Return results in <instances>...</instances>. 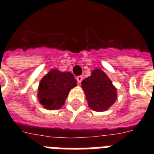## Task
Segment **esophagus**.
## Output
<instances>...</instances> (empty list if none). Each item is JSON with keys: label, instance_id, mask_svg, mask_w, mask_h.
<instances>
[{"label": "esophagus", "instance_id": "obj_1", "mask_svg": "<svg viewBox=\"0 0 154 154\" xmlns=\"http://www.w3.org/2000/svg\"><path fill=\"white\" fill-rule=\"evenodd\" d=\"M82 80H83V76H78V77H77V81L79 84L82 83Z\"/></svg>", "mask_w": 154, "mask_h": 154}]
</instances>
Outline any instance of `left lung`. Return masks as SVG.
<instances>
[{"label": "left lung", "instance_id": "1", "mask_svg": "<svg viewBox=\"0 0 154 154\" xmlns=\"http://www.w3.org/2000/svg\"><path fill=\"white\" fill-rule=\"evenodd\" d=\"M82 88L89 107L97 112L109 109L117 100L116 87L109 77L100 69L93 70L91 75L82 81Z\"/></svg>", "mask_w": 154, "mask_h": 154}]
</instances>
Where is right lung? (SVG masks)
Wrapping results in <instances>:
<instances>
[{"instance_id": "right-lung-1", "label": "right lung", "mask_w": 154, "mask_h": 154, "mask_svg": "<svg viewBox=\"0 0 154 154\" xmlns=\"http://www.w3.org/2000/svg\"><path fill=\"white\" fill-rule=\"evenodd\" d=\"M76 86L77 81L71 72L52 69L40 82L37 98L45 109H59L65 104L70 90Z\"/></svg>"}]
</instances>
